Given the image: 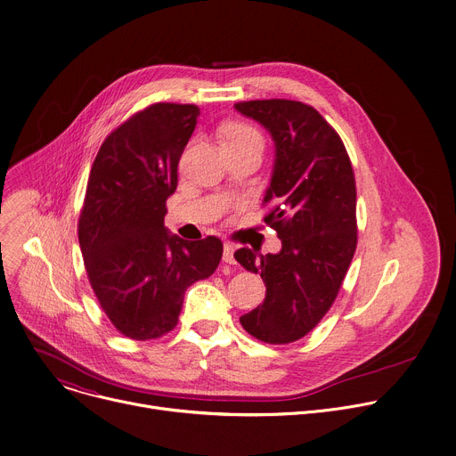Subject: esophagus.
Wrapping results in <instances>:
<instances>
[{"label": "esophagus", "mask_w": 456, "mask_h": 456, "mask_svg": "<svg viewBox=\"0 0 456 456\" xmlns=\"http://www.w3.org/2000/svg\"><path fill=\"white\" fill-rule=\"evenodd\" d=\"M224 262L229 265L234 264V245H231V243L224 245Z\"/></svg>", "instance_id": "obj_1"}]
</instances>
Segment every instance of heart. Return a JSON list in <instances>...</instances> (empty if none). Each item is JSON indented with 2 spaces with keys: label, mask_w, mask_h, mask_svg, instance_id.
Listing matches in <instances>:
<instances>
[{
  "label": "heart",
  "mask_w": 456,
  "mask_h": 456,
  "mask_svg": "<svg viewBox=\"0 0 456 456\" xmlns=\"http://www.w3.org/2000/svg\"><path fill=\"white\" fill-rule=\"evenodd\" d=\"M232 141H254V142H259L264 144L262 141V135H259L257 129H254L252 126L248 124H232L229 126L227 134H225V142H232Z\"/></svg>",
  "instance_id": "obj_1"
}]
</instances>
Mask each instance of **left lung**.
I'll list each match as a JSON object with an SVG mask.
<instances>
[{
	"label": "left lung",
	"instance_id": "left-lung-1",
	"mask_svg": "<svg viewBox=\"0 0 456 456\" xmlns=\"http://www.w3.org/2000/svg\"><path fill=\"white\" fill-rule=\"evenodd\" d=\"M274 141L265 224L281 240L276 254L234 252L236 262L262 276L265 301L240 317L256 339L287 345L306 336L332 306L357 247L355 178L336 129L299 101L234 104Z\"/></svg>",
	"mask_w": 456,
	"mask_h": 456
}]
</instances>
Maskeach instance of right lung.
Returning <instances> with one entry per match:
<instances>
[{"label": "right lung", "mask_w": 456, "mask_h": 456, "mask_svg": "<svg viewBox=\"0 0 456 456\" xmlns=\"http://www.w3.org/2000/svg\"><path fill=\"white\" fill-rule=\"evenodd\" d=\"M199 115L194 104L171 102L135 113L108 135L90 171L79 245L102 310L129 339L173 330L185 289L222 259L218 238L187 241L164 225Z\"/></svg>", "instance_id": "1"}]
</instances>
